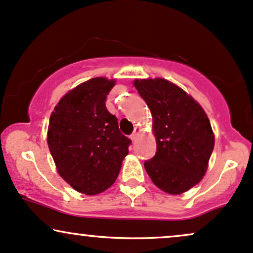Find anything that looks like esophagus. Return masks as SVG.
<instances>
[{
	"label": "esophagus",
	"mask_w": 253,
	"mask_h": 253,
	"mask_svg": "<svg viewBox=\"0 0 253 253\" xmlns=\"http://www.w3.org/2000/svg\"><path fill=\"white\" fill-rule=\"evenodd\" d=\"M140 131H141V129H140V127H137V126H136L135 127V130H134V132H132V135H131V140L132 141H136V140H137V137H138V134H140Z\"/></svg>",
	"instance_id": "obj_1"
}]
</instances>
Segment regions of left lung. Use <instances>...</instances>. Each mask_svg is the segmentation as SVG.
I'll use <instances>...</instances> for the list:
<instances>
[{"label":"left lung","instance_id":"1","mask_svg":"<svg viewBox=\"0 0 253 253\" xmlns=\"http://www.w3.org/2000/svg\"><path fill=\"white\" fill-rule=\"evenodd\" d=\"M134 86L152 112L157 140V154L144 169L159 189L183 194L208 169L215 142L211 122L191 95L165 79L135 80Z\"/></svg>","mask_w":253,"mask_h":253}]
</instances>
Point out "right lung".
<instances>
[{
  "instance_id": "1",
  "label": "right lung",
  "mask_w": 253,
  "mask_h": 253,
  "mask_svg": "<svg viewBox=\"0 0 253 253\" xmlns=\"http://www.w3.org/2000/svg\"><path fill=\"white\" fill-rule=\"evenodd\" d=\"M116 80L94 78L65 94L51 113L47 144L63 179L84 195H98L117 179L131 141L105 106Z\"/></svg>"
}]
</instances>
